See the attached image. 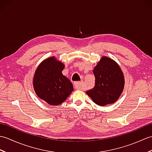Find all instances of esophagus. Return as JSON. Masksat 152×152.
<instances>
[{
  "label": "esophagus",
  "instance_id": "esophagus-1",
  "mask_svg": "<svg viewBox=\"0 0 152 152\" xmlns=\"http://www.w3.org/2000/svg\"><path fill=\"white\" fill-rule=\"evenodd\" d=\"M74 88L77 89H81L83 87V83L82 82H75L74 83Z\"/></svg>",
  "mask_w": 152,
  "mask_h": 152
}]
</instances>
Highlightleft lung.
Here are the masks:
<instances>
[{
    "label": "left lung",
    "mask_w": 152,
    "mask_h": 152,
    "mask_svg": "<svg viewBox=\"0 0 152 152\" xmlns=\"http://www.w3.org/2000/svg\"><path fill=\"white\" fill-rule=\"evenodd\" d=\"M94 88L86 92L95 104L106 106L117 101L124 89V73L115 61L103 56L94 67Z\"/></svg>",
    "instance_id": "8db88e82"
}]
</instances>
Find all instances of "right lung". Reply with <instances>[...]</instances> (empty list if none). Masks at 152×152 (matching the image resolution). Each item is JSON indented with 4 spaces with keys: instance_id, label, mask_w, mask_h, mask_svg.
Listing matches in <instances>:
<instances>
[{
    "instance_id": "add662e5",
    "label": "right lung",
    "mask_w": 152,
    "mask_h": 152,
    "mask_svg": "<svg viewBox=\"0 0 152 152\" xmlns=\"http://www.w3.org/2000/svg\"><path fill=\"white\" fill-rule=\"evenodd\" d=\"M64 68V64L53 56L44 59L34 72V91L50 105L61 104L74 90L72 83L62 73Z\"/></svg>"
}]
</instances>
